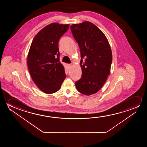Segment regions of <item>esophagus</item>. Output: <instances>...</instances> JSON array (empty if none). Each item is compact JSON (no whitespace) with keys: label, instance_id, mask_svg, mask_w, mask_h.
Wrapping results in <instances>:
<instances>
[{"label":"esophagus","instance_id":"esophagus-1","mask_svg":"<svg viewBox=\"0 0 147 147\" xmlns=\"http://www.w3.org/2000/svg\"><path fill=\"white\" fill-rule=\"evenodd\" d=\"M68 65L69 68H70L71 67H72V64H69Z\"/></svg>","mask_w":147,"mask_h":147}]
</instances>
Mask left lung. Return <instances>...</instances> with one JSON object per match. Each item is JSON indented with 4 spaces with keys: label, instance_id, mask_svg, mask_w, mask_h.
I'll return each mask as SVG.
<instances>
[{
    "label": "left lung",
    "instance_id": "8db88e82",
    "mask_svg": "<svg viewBox=\"0 0 147 147\" xmlns=\"http://www.w3.org/2000/svg\"><path fill=\"white\" fill-rule=\"evenodd\" d=\"M80 50L82 75L75 82L77 90L86 95L94 94L102 87L109 75L112 52L106 36L89 22L70 26Z\"/></svg>",
    "mask_w": 147,
    "mask_h": 147
}]
</instances>
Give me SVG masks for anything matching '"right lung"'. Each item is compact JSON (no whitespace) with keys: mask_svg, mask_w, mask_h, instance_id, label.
<instances>
[{"mask_svg":"<svg viewBox=\"0 0 147 147\" xmlns=\"http://www.w3.org/2000/svg\"><path fill=\"white\" fill-rule=\"evenodd\" d=\"M69 26L57 23L49 24L36 35L30 45L28 70L38 88L47 94L58 91L66 78L64 67L60 61L58 43Z\"/></svg>","mask_w":147,"mask_h":147,"instance_id":"obj_1","label":"right lung"}]
</instances>
